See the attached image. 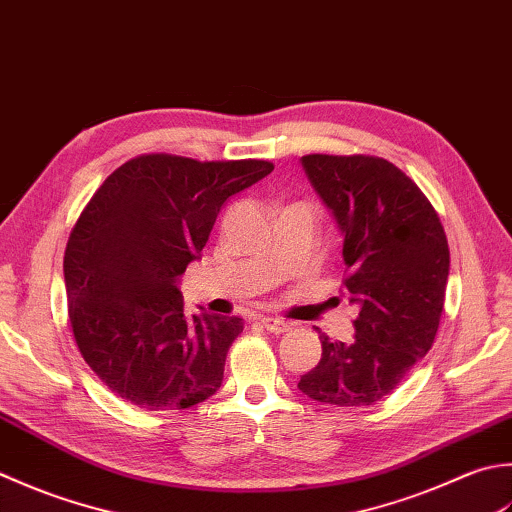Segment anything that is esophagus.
<instances>
[{"mask_svg":"<svg viewBox=\"0 0 512 512\" xmlns=\"http://www.w3.org/2000/svg\"><path fill=\"white\" fill-rule=\"evenodd\" d=\"M260 325H263V327H265L267 331H271V333H285V331L291 329L289 322L280 320V318H271V316H263V318H260Z\"/></svg>","mask_w":512,"mask_h":512,"instance_id":"esophagus-1","label":"esophagus"}]
</instances>
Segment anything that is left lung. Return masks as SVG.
<instances>
[{
  "mask_svg": "<svg viewBox=\"0 0 512 512\" xmlns=\"http://www.w3.org/2000/svg\"><path fill=\"white\" fill-rule=\"evenodd\" d=\"M342 229V291L360 307L351 342L320 333V362L298 382L311 400L369 406L398 389L435 342L448 243L435 207L400 168L369 154L302 156Z\"/></svg>",
  "mask_w": 512,
  "mask_h": 512,
  "instance_id": "left-lung-1",
  "label": "left lung"
}]
</instances>
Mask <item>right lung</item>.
<instances>
[{
	"mask_svg": "<svg viewBox=\"0 0 512 512\" xmlns=\"http://www.w3.org/2000/svg\"><path fill=\"white\" fill-rule=\"evenodd\" d=\"M274 163L141 154L114 170L72 227L64 278L72 336L106 387L145 411L201 404L223 382L238 316H187L176 280L232 194Z\"/></svg>",
	"mask_w": 512,
	"mask_h": 512,
	"instance_id": "1",
	"label": "right lung"
}]
</instances>
